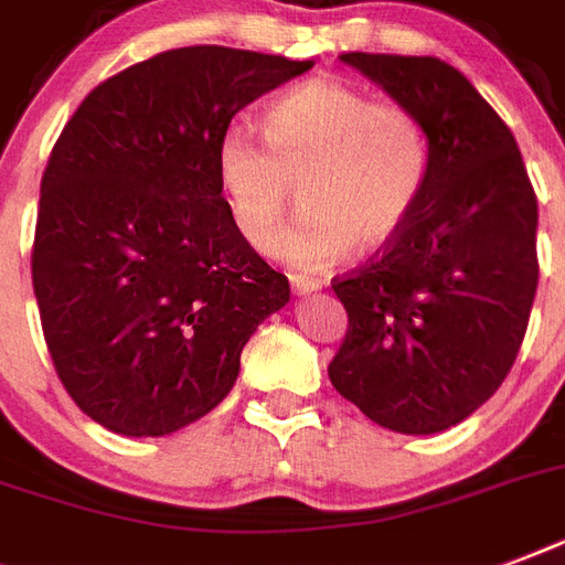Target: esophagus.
Returning a JSON list of instances; mask_svg holds the SVG:
<instances>
[{
	"label": "esophagus",
	"mask_w": 565,
	"mask_h": 565,
	"mask_svg": "<svg viewBox=\"0 0 565 565\" xmlns=\"http://www.w3.org/2000/svg\"><path fill=\"white\" fill-rule=\"evenodd\" d=\"M290 287L296 296H310V292L319 290V281H313V278H305V275H290Z\"/></svg>",
	"instance_id": "obj_1"
}]
</instances>
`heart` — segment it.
<instances>
[{
	"label": "heart",
	"instance_id": "b5f03b06",
	"mask_svg": "<svg viewBox=\"0 0 565 565\" xmlns=\"http://www.w3.org/2000/svg\"><path fill=\"white\" fill-rule=\"evenodd\" d=\"M264 140L228 128L216 143L231 225L246 246L269 252L295 198L306 211L275 255L301 273H322L402 237L428 184L430 146L422 119L402 102H375L340 78H310L264 114Z\"/></svg>",
	"mask_w": 565,
	"mask_h": 565
}]
</instances>
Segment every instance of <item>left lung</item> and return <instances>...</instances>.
<instances>
[{"instance_id":"obj_1","label":"left lung","mask_w":565,"mask_h":565,"mask_svg":"<svg viewBox=\"0 0 565 565\" xmlns=\"http://www.w3.org/2000/svg\"><path fill=\"white\" fill-rule=\"evenodd\" d=\"M422 119L428 184L393 246L334 278L349 331L328 366L381 428L439 434L508 377L536 296V195L516 137L439 57L340 55Z\"/></svg>"}]
</instances>
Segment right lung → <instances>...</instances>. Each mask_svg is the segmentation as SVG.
Masks as SVG:
<instances>
[{
	"label": "right lung",
	"mask_w": 565,
	"mask_h": 565,
	"mask_svg": "<svg viewBox=\"0 0 565 565\" xmlns=\"http://www.w3.org/2000/svg\"><path fill=\"white\" fill-rule=\"evenodd\" d=\"M310 61L184 46L128 66L78 105L40 181L31 281L55 372L93 422L163 437L231 393L239 352L290 301L246 246L216 143Z\"/></svg>",
	"instance_id": "1"
}]
</instances>
